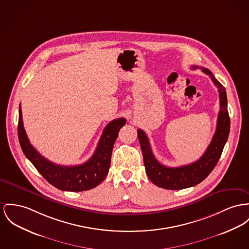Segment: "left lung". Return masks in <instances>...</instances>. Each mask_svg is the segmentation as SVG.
Returning <instances> with one entry per match:
<instances>
[{
	"mask_svg": "<svg viewBox=\"0 0 249 249\" xmlns=\"http://www.w3.org/2000/svg\"><path fill=\"white\" fill-rule=\"evenodd\" d=\"M192 68L197 69L199 67L193 66ZM200 69L203 72L210 75L213 82L218 88L221 108L218 114L216 131L213 140L204 155L198 160L188 165L176 168L162 165L154 157L150 147L149 140L145 132L142 129H138L137 131L141 148L142 151L146 174L152 182L163 189L181 190L202 182L214 169L229 138L231 120L228 111L226 89L209 69L202 67H200Z\"/></svg>",
	"mask_w": 249,
	"mask_h": 249,
	"instance_id": "1",
	"label": "left lung"
}]
</instances>
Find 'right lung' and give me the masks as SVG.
I'll return each instance as SVG.
<instances>
[{
  "label": "right lung",
  "mask_w": 249,
  "mask_h": 249,
  "mask_svg": "<svg viewBox=\"0 0 249 249\" xmlns=\"http://www.w3.org/2000/svg\"><path fill=\"white\" fill-rule=\"evenodd\" d=\"M125 122L124 118L111 121L105 127L92 157L80 165L62 166L53 163L34 148L23 127L20 105L18 135L23 154L48 182L61 191L82 192L95 188L106 178L110 167L113 144Z\"/></svg>",
  "instance_id": "right-lung-1"
}]
</instances>
